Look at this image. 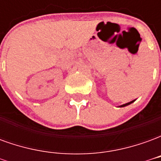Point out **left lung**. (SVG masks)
Returning a JSON list of instances; mask_svg holds the SVG:
<instances>
[{"label": "left lung", "instance_id": "8db88e82", "mask_svg": "<svg viewBox=\"0 0 161 161\" xmlns=\"http://www.w3.org/2000/svg\"><path fill=\"white\" fill-rule=\"evenodd\" d=\"M135 100H133V101L129 102V103H125V104L120 105L119 107H120V108H121V107H125V106H128V105H129V104H131V103H134V102H135Z\"/></svg>", "mask_w": 161, "mask_h": 161}]
</instances>
